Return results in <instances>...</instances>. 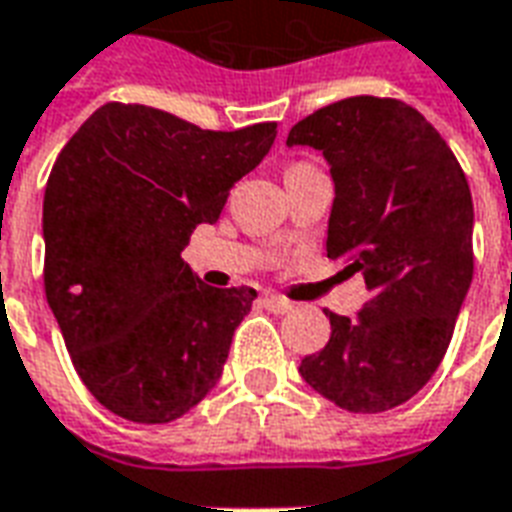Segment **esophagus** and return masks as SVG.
Listing matches in <instances>:
<instances>
[{
    "label": "esophagus",
    "instance_id": "esophagus-1",
    "mask_svg": "<svg viewBox=\"0 0 512 512\" xmlns=\"http://www.w3.org/2000/svg\"><path fill=\"white\" fill-rule=\"evenodd\" d=\"M263 304H266V310L279 312V315H285V312L293 310V301L282 299V296H274V293H263Z\"/></svg>",
    "mask_w": 512,
    "mask_h": 512
}]
</instances>
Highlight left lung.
I'll return each mask as SVG.
<instances>
[{
  "label": "left lung",
  "mask_w": 512,
  "mask_h": 512,
  "mask_svg": "<svg viewBox=\"0 0 512 512\" xmlns=\"http://www.w3.org/2000/svg\"><path fill=\"white\" fill-rule=\"evenodd\" d=\"M293 145L326 158V255L362 271L370 290L354 321L329 312L332 337L299 373L345 411H389L447 354L474 274L472 191L439 131L395 98L323 106L290 128Z\"/></svg>",
  "instance_id": "left-lung-1"
}]
</instances>
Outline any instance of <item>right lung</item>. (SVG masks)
Here are the masks:
<instances>
[{"label": "right lung", "instance_id": "add662e5", "mask_svg": "<svg viewBox=\"0 0 512 512\" xmlns=\"http://www.w3.org/2000/svg\"><path fill=\"white\" fill-rule=\"evenodd\" d=\"M277 123L202 131L139 104H106L54 161L43 197L46 299L76 373L117 417H183L222 378L252 288H211L180 257Z\"/></svg>", "mask_w": 512, "mask_h": 512}]
</instances>
